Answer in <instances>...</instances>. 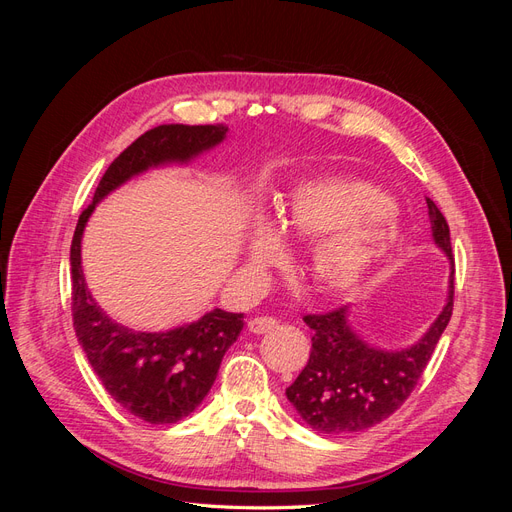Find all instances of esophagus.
<instances>
[{"mask_svg":"<svg viewBox=\"0 0 512 512\" xmlns=\"http://www.w3.org/2000/svg\"><path fill=\"white\" fill-rule=\"evenodd\" d=\"M247 329H250L256 335L269 333V331L277 329V320L271 318V316H256V318H252L250 322H247Z\"/></svg>","mask_w":512,"mask_h":512,"instance_id":"34e87169","label":"esophagus"}]
</instances>
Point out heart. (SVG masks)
<instances>
[{"instance_id": "heart-1", "label": "heart", "mask_w": 512, "mask_h": 512, "mask_svg": "<svg viewBox=\"0 0 512 512\" xmlns=\"http://www.w3.org/2000/svg\"><path fill=\"white\" fill-rule=\"evenodd\" d=\"M284 235L316 239L309 271L329 290H348L389 256L401 239V222L376 185L356 177L327 175L303 181L282 207L280 224H254L250 258L258 269L280 265Z\"/></svg>"}]
</instances>
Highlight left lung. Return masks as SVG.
Instances as JSON below:
<instances>
[{
    "label": "left lung",
    "instance_id": "8db88e82",
    "mask_svg": "<svg viewBox=\"0 0 512 512\" xmlns=\"http://www.w3.org/2000/svg\"><path fill=\"white\" fill-rule=\"evenodd\" d=\"M431 235L453 265L451 230L444 215L427 198ZM455 267V265H453ZM455 269L448 282V301L436 322L406 350H380L365 344L348 322V305L327 314H307L303 320L312 335V352L305 369L286 397L303 421L318 433H354L382 423L410 397L418 378L436 350L453 314Z\"/></svg>",
    "mask_w": 512,
    "mask_h": 512
}]
</instances>
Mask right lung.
I'll return each instance as SVG.
<instances>
[{"label": "right lung", "instance_id": "right-lung-1", "mask_svg": "<svg viewBox=\"0 0 512 512\" xmlns=\"http://www.w3.org/2000/svg\"><path fill=\"white\" fill-rule=\"evenodd\" d=\"M226 132L228 128L222 123H168L138 136L106 168L94 200L81 213L72 237V320L76 337L108 395L151 425L177 423L207 397L226 350L237 342L243 329V314L213 309L192 324L164 333H143L123 327L102 312L87 290L81 269L83 230L91 211L121 183L153 166L190 162L198 153L220 145Z\"/></svg>", "mask_w": 512, "mask_h": 512}]
</instances>
